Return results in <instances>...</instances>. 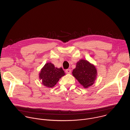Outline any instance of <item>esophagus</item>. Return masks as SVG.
Wrapping results in <instances>:
<instances>
[{"mask_svg":"<svg viewBox=\"0 0 130 130\" xmlns=\"http://www.w3.org/2000/svg\"><path fill=\"white\" fill-rule=\"evenodd\" d=\"M65 72H66V74H70V73H71V70L69 69H66V70H65Z\"/></svg>","mask_w":130,"mask_h":130,"instance_id":"obj_1","label":"esophagus"}]
</instances>
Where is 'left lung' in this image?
Segmentation results:
<instances>
[{
    "label": "left lung",
    "mask_w": 130,
    "mask_h": 130,
    "mask_svg": "<svg viewBox=\"0 0 130 130\" xmlns=\"http://www.w3.org/2000/svg\"><path fill=\"white\" fill-rule=\"evenodd\" d=\"M72 74L85 88H88L94 84L98 75L95 66L85 60H80L77 63Z\"/></svg>",
    "instance_id": "obj_1"
}]
</instances>
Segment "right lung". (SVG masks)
<instances>
[{"instance_id":"right-lung-1","label":"right lung","mask_w":130,"mask_h":130,"mask_svg":"<svg viewBox=\"0 0 130 130\" xmlns=\"http://www.w3.org/2000/svg\"><path fill=\"white\" fill-rule=\"evenodd\" d=\"M65 75V73L62 68L55 67L51 63H46L41 69L39 73V79L42 80V84L48 88H52Z\"/></svg>"}]
</instances>
